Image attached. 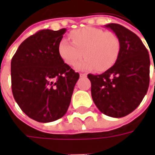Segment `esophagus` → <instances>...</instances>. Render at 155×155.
<instances>
[{"mask_svg": "<svg viewBox=\"0 0 155 155\" xmlns=\"http://www.w3.org/2000/svg\"><path fill=\"white\" fill-rule=\"evenodd\" d=\"M86 75H87V74H85V73H81V74H80V76H81V77H85Z\"/></svg>", "mask_w": 155, "mask_h": 155, "instance_id": "obj_1", "label": "esophagus"}]
</instances>
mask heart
Segmentation results:
<instances>
[{
	"label": "heart",
	"mask_w": 155,
	"mask_h": 155,
	"mask_svg": "<svg viewBox=\"0 0 155 155\" xmlns=\"http://www.w3.org/2000/svg\"><path fill=\"white\" fill-rule=\"evenodd\" d=\"M71 37L73 43L63 39L58 46L61 57L70 66H75L84 54L85 60L78 64V69L105 71L120 56L121 42L114 32L84 27L71 32Z\"/></svg>",
	"instance_id": "1"
}]
</instances>
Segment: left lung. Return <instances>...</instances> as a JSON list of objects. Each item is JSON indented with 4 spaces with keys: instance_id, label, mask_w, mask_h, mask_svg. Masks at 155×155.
Here are the masks:
<instances>
[{
    "instance_id": "left-lung-1",
    "label": "left lung",
    "mask_w": 155,
    "mask_h": 155,
    "mask_svg": "<svg viewBox=\"0 0 155 155\" xmlns=\"http://www.w3.org/2000/svg\"><path fill=\"white\" fill-rule=\"evenodd\" d=\"M121 42L115 64L103 74H89L91 96L101 113L114 118L126 116L136 109L150 84L149 51L140 37L119 24H108ZM155 72V67H154Z\"/></svg>"
}]
</instances>
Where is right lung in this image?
<instances>
[{
	"mask_svg": "<svg viewBox=\"0 0 155 155\" xmlns=\"http://www.w3.org/2000/svg\"><path fill=\"white\" fill-rule=\"evenodd\" d=\"M65 31V28L39 31L25 39L12 57L14 99L27 116L41 123L64 116L80 77L59 54Z\"/></svg>",
	"mask_w": 155,
	"mask_h": 155,
	"instance_id": "right-lung-1",
	"label": "right lung"
}]
</instances>
